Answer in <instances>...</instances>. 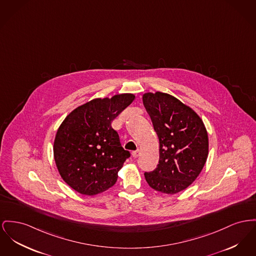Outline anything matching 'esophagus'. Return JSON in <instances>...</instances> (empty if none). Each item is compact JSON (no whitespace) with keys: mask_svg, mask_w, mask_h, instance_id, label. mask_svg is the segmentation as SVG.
I'll use <instances>...</instances> for the list:
<instances>
[{"mask_svg":"<svg viewBox=\"0 0 256 256\" xmlns=\"http://www.w3.org/2000/svg\"><path fill=\"white\" fill-rule=\"evenodd\" d=\"M140 156V150L139 149H137V150H134V152H132V156L134 158H138Z\"/></svg>","mask_w":256,"mask_h":256,"instance_id":"1","label":"esophagus"}]
</instances>
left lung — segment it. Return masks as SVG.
Here are the masks:
<instances>
[{
  "mask_svg": "<svg viewBox=\"0 0 256 256\" xmlns=\"http://www.w3.org/2000/svg\"><path fill=\"white\" fill-rule=\"evenodd\" d=\"M142 100L160 141L158 164L145 179L156 192L178 194L196 180L207 162V130L192 107L169 94L148 92Z\"/></svg>",
  "mask_w": 256,
  "mask_h": 256,
  "instance_id": "obj_1",
  "label": "left lung"
}]
</instances>
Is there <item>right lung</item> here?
<instances>
[{"instance_id":"1","label":"right lung","mask_w":256,"mask_h":256,"mask_svg":"<svg viewBox=\"0 0 256 256\" xmlns=\"http://www.w3.org/2000/svg\"><path fill=\"white\" fill-rule=\"evenodd\" d=\"M134 94L94 98L76 107L60 124L53 152L62 179L84 196L102 194L114 186L130 156L120 146L111 122L134 100Z\"/></svg>"}]
</instances>
